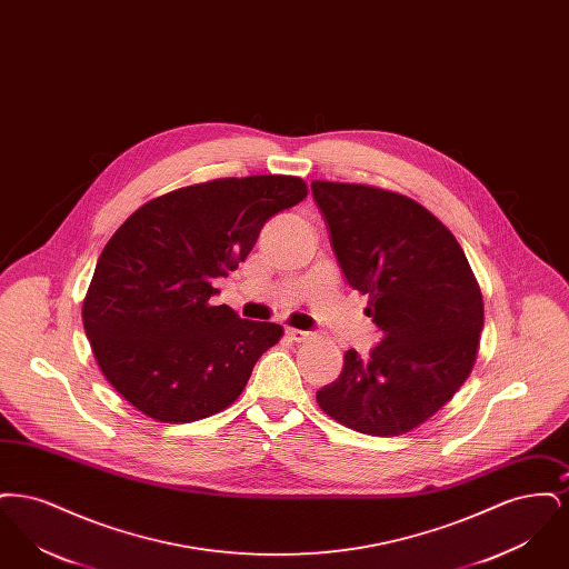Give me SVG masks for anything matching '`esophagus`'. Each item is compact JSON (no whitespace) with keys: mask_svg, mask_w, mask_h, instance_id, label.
Masks as SVG:
<instances>
[{"mask_svg":"<svg viewBox=\"0 0 569 569\" xmlns=\"http://www.w3.org/2000/svg\"><path fill=\"white\" fill-rule=\"evenodd\" d=\"M286 335H288L292 341H297V343H302V341L311 339V330H300V328H288Z\"/></svg>","mask_w":569,"mask_h":569,"instance_id":"obj_1","label":"esophagus"}]
</instances>
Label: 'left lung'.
Segmentation results:
<instances>
[{"label": "left lung", "mask_w": 569, "mask_h": 569, "mask_svg": "<svg viewBox=\"0 0 569 569\" xmlns=\"http://www.w3.org/2000/svg\"><path fill=\"white\" fill-rule=\"evenodd\" d=\"M330 247L381 341L348 350L341 376L318 390L326 413L360 433L403 435L446 406L469 378L485 305L452 232L395 191L311 183Z\"/></svg>", "instance_id": "8db88e82"}]
</instances>
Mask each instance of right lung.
Masks as SVG:
<instances>
[{
	"label": "right lung",
	"instance_id": "add662e5",
	"mask_svg": "<svg viewBox=\"0 0 569 569\" xmlns=\"http://www.w3.org/2000/svg\"><path fill=\"white\" fill-rule=\"evenodd\" d=\"M305 196L298 177L217 179L149 200L121 223L98 258L82 326L128 403L160 422H191L239 399L283 328L211 305V283Z\"/></svg>",
	"mask_w": 569,
	"mask_h": 569
}]
</instances>
